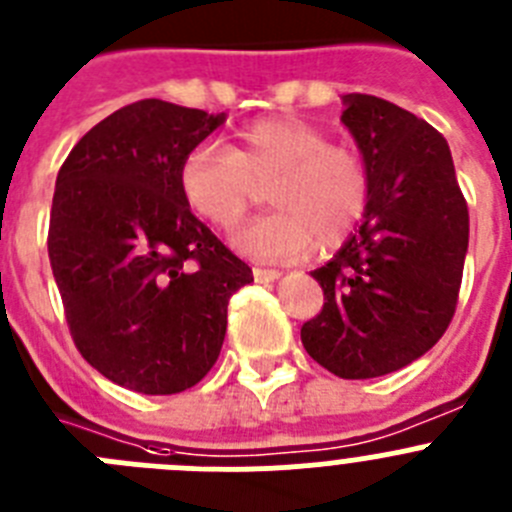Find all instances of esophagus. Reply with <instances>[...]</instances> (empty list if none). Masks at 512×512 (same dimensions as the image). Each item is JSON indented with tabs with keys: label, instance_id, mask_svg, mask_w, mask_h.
<instances>
[{
	"label": "esophagus",
	"instance_id": "34e87169",
	"mask_svg": "<svg viewBox=\"0 0 512 512\" xmlns=\"http://www.w3.org/2000/svg\"><path fill=\"white\" fill-rule=\"evenodd\" d=\"M253 279L256 282H274V279H279V271L277 269H261V266H253Z\"/></svg>",
	"mask_w": 512,
	"mask_h": 512
}]
</instances>
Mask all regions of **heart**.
I'll return each mask as SVG.
<instances>
[{
	"instance_id": "heart-1",
	"label": "heart",
	"mask_w": 512,
	"mask_h": 512,
	"mask_svg": "<svg viewBox=\"0 0 512 512\" xmlns=\"http://www.w3.org/2000/svg\"><path fill=\"white\" fill-rule=\"evenodd\" d=\"M179 192L217 230H233L269 187L274 212L235 233L253 259L295 261L318 243L343 246L372 202V166L364 151L330 140L302 117H269L243 128L223 151L200 146L179 164Z\"/></svg>"
}]
</instances>
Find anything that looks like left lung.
Here are the masks:
<instances>
[{
	"mask_svg": "<svg viewBox=\"0 0 512 512\" xmlns=\"http://www.w3.org/2000/svg\"><path fill=\"white\" fill-rule=\"evenodd\" d=\"M341 120L372 166V202L346 246L312 271L323 307L307 354L341 379L408 366L446 333L469 246L467 200L449 143L387 99L348 94Z\"/></svg>",
	"mask_w": 512,
	"mask_h": 512,
	"instance_id": "1",
	"label": "left lung"
}]
</instances>
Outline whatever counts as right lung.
I'll return each instance as SVG.
<instances>
[{"mask_svg": "<svg viewBox=\"0 0 512 512\" xmlns=\"http://www.w3.org/2000/svg\"><path fill=\"white\" fill-rule=\"evenodd\" d=\"M225 120L140 99L97 122L56 179L48 256L79 354L110 382L176 395L217 361L253 274L179 192V164Z\"/></svg>", "mask_w": 512, "mask_h": 512, "instance_id": "obj_1", "label": "right lung"}]
</instances>
